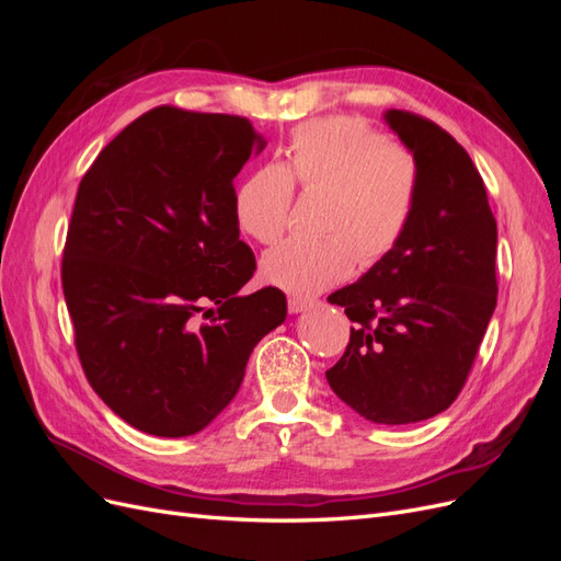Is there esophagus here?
<instances>
[{"instance_id": "esophagus-1", "label": "esophagus", "mask_w": 561, "mask_h": 561, "mask_svg": "<svg viewBox=\"0 0 561 561\" xmlns=\"http://www.w3.org/2000/svg\"><path fill=\"white\" fill-rule=\"evenodd\" d=\"M313 307V299H304V297H290L287 299V309L290 313H304Z\"/></svg>"}]
</instances>
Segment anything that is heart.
<instances>
[{
	"instance_id": "heart-1",
	"label": "heart",
	"mask_w": 561,
	"mask_h": 561,
	"mask_svg": "<svg viewBox=\"0 0 561 561\" xmlns=\"http://www.w3.org/2000/svg\"><path fill=\"white\" fill-rule=\"evenodd\" d=\"M301 192L325 190L320 239L271 248L262 278L287 295L311 297L351 276L355 262L375 264L393 250L416 210L421 171L410 149L386 142L353 116H325L290 133L280 165H264L233 192V219L248 239L274 243Z\"/></svg>"
}]
</instances>
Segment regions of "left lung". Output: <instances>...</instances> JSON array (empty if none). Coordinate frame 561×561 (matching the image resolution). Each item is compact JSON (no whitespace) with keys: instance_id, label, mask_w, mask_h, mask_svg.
<instances>
[{"instance_id":"1","label":"left lung","mask_w":561,"mask_h":561,"mask_svg":"<svg viewBox=\"0 0 561 561\" xmlns=\"http://www.w3.org/2000/svg\"><path fill=\"white\" fill-rule=\"evenodd\" d=\"M383 118L419 161L416 210L383 260L328 297L355 325L325 377L363 419L402 426L445 412L468 379L496 309V219L447 130L402 110Z\"/></svg>"}]
</instances>
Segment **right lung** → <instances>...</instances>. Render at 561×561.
<instances>
[{"label":"right lung","instance_id":"right-lung-1","mask_svg":"<svg viewBox=\"0 0 561 561\" xmlns=\"http://www.w3.org/2000/svg\"><path fill=\"white\" fill-rule=\"evenodd\" d=\"M264 145L245 116L161 105L81 178L62 252L75 344L95 393L142 433L206 428L285 320L278 287L239 295L257 264L239 239L233 178ZM208 306L218 316L201 323Z\"/></svg>","mask_w":561,"mask_h":561}]
</instances>
